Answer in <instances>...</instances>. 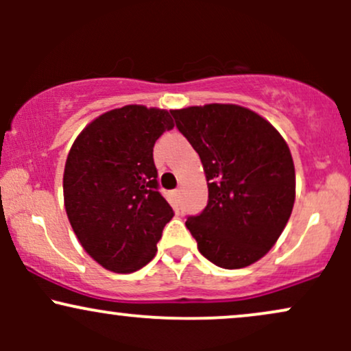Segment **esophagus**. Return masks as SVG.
I'll return each instance as SVG.
<instances>
[{"label":"esophagus","instance_id":"obj_1","mask_svg":"<svg viewBox=\"0 0 351 351\" xmlns=\"http://www.w3.org/2000/svg\"><path fill=\"white\" fill-rule=\"evenodd\" d=\"M173 196H175V199L178 201L180 199V189H175V191H173Z\"/></svg>","mask_w":351,"mask_h":351}]
</instances>
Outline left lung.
<instances>
[{
  "label": "left lung",
  "instance_id": "8db88e82",
  "mask_svg": "<svg viewBox=\"0 0 351 351\" xmlns=\"http://www.w3.org/2000/svg\"><path fill=\"white\" fill-rule=\"evenodd\" d=\"M198 152L208 206L188 217L199 252L223 269L247 267L277 243L295 201L289 145L271 122L236 104L170 110Z\"/></svg>",
  "mask_w": 351,
  "mask_h": 351
}]
</instances>
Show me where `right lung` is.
<instances>
[{
    "label": "right lung",
    "instance_id": "right-lung-1",
    "mask_svg": "<svg viewBox=\"0 0 351 351\" xmlns=\"http://www.w3.org/2000/svg\"><path fill=\"white\" fill-rule=\"evenodd\" d=\"M170 112L125 106L99 115L72 143L64 206L80 245L107 271L130 274L155 257L173 209L158 193L153 145Z\"/></svg>",
    "mask_w": 351,
    "mask_h": 351
}]
</instances>
